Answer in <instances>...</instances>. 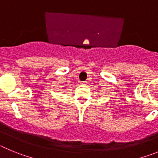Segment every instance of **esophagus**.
I'll list each match as a JSON object with an SVG mask.
<instances>
[{
    "mask_svg": "<svg viewBox=\"0 0 158 158\" xmlns=\"http://www.w3.org/2000/svg\"><path fill=\"white\" fill-rule=\"evenodd\" d=\"M81 85H87V84H86V82H81Z\"/></svg>",
    "mask_w": 158,
    "mask_h": 158,
    "instance_id": "34e87169",
    "label": "esophagus"
}]
</instances>
